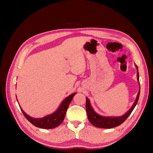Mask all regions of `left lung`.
Listing matches in <instances>:
<instances>
[{"label": "left lung", "instance_id": "8db88e82", "mask_svg": "<svg viewBox=\"0 0 153 153\" xmlns=\"http://www.w3.org/2000/svg\"><path fill=\"white\" fill-rule=\"evenodd\" d=\"M135 67L137 68V81L139 83V71H138V67L137 65H135ZM139 87H140V84H139ZM139 94H140V87H139V92L137 93V95L136 97V99L132 105L131 108L129 109L128 112H127L124 114L120 116H103L101 115H99L97 114L95 110H93V107L91 106L90 104V101L88 98L86 97V111L87 114V117H88L89 121L92 123V124L97 127V128H113L115 127L121 125L122 123L125 121V120L128 118V117L130 115L131 112L134 110V108L135 107L136 105L138 102Z\"/></svg>", "mask_w": 153, "mask_h": 153}]
</instances>
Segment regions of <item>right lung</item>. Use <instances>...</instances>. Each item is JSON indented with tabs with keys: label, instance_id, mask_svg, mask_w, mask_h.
Listing matches in <instances>:
<instances>
[{
	"label": "right lung",
	"instance_id": "obj_1",
	"mask_svg": "<svg viewBox=\"0 0 153 153\" xmlns=\"http://www.w3.org/2000/svg\"><path fill=\"white\" fill-rule=\"evenodd\" d=\"M76 93H74L71 94L70 95L67 97L62 102H61L60 105L58 107V108L53 113L48 114L46 116L43 117L41 118H34L27 115L21 107L22 113L24 114V116L27 119L28 121H30L33 126L37 127V128H43V129H53L56 128L59 126L60 123L64 121L67 109L69 106L70 103L72 100L73 97L76 95ZM18 101V99H17Z\"/></svg>",
	"mask_w": 153,
	"mask_h": 153
}]
</instances>
